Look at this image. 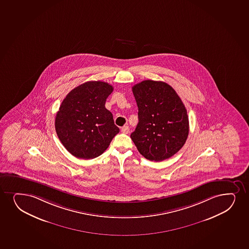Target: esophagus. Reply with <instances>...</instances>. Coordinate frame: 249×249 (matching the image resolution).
Listing matches in <instances>:
<instances>
[{
	"instance_id": "34e87169",
	"label": "esophagus",
	"mask_w": 249,
	"mask_h": 249,
	"mask_svg": "<svg viewBox=\"0 0 249 249\" xmlns=\"http://www.w3.org/2000/svg\"><path fill=\"white\" fill-rule=\"evenodd\" d=\"M121 131H122V132L123 133H124V134H127L129 132V127L128 126H124L122 127V129H121Z\"/></svg>"
}]
</instances>
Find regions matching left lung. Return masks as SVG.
Wrapping results in <instances>:
<instances>
[{"label":"left lung","instance_id":"1","mask_svg":"<svg viewBox=\"0 0 249 249\" xmlns=\"http://www.w3.org/2000/svg\"><path fill=\"white\" fill-rule=\"evenodd\" d=\"M138 123L131 138L144 158L161 161L178 152L187 141V109L167 83L145 80L132 87Z\"/></svg>","mask_w":249,"mask_h":249}]
</instances>
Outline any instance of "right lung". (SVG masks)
<instances>
[{"label":"right lung","mask_w":249,"mask_h":249,"mask_svg":"<svg viewBox=\"0 0 249 249\" xmlns=\"http://www.w3.org/2000/svg\"><path fill=\"white\" fill-rule=\"evenodd\" d=\"M112 91V86L107 82L91 81L74 88L62 101L55 128L71 155L81 159L97 158L120 131L111 111L105 107Z\"/></svg>","instance_id":"right-lung-1"}]
</instances>
